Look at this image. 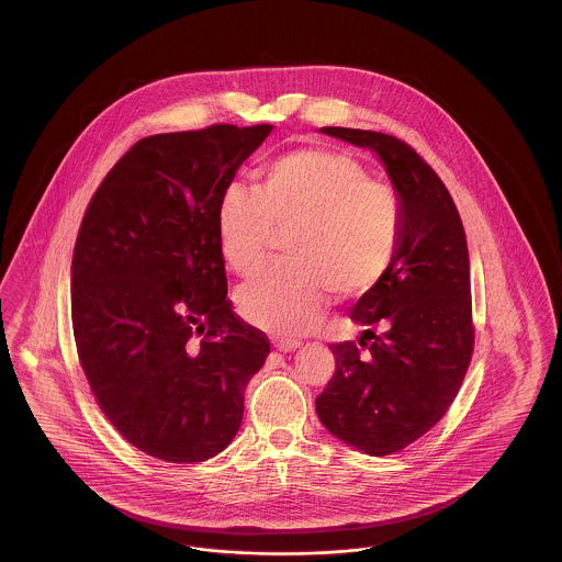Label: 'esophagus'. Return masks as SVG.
I'll return each instance as SVG.
<instances>
[{
	"instance_id": "esophagus-1",
	"label": "esophagus",
	"mask_w": 562,
	"mask_h": 562,
	"mask_svg": "<svg viewBox=\"0 0 562 562\" xmlns=\"http://www.w3.org/2000/svg\"><path fill=\"white\" fill-rule=\"evenodd\" d=\"M276 348L280 351H293L299 348V341H276Z\"/></svg>"
}]
</instances>
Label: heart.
I'll use <instances>...</instances> for the list:
<instances>
[{
    "mask_svg": "<svg viewBox=\"0 0 562 562\" xmlns=\"http://www.w3.org/2000/svg\"><path fill=\"white\" fill-rule=\"evenodd\" d=\"M216 229L225 263L244 278L263 268L276 229H294L293 266L263 271L238 294L246 321L293 337L321 321L328 289L353 296L381 280L398 250L402 204L348 154L299 149L269 161L259 189H223Z\"/></svg>",
    "mask_w": 562,
    "mask_h": 562,
    "instance_id": "obj_1",
    "label": "heart"
}]
</instances>
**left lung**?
Instances as JSON below:
<instances>
[{
    "mask_svg": "<svg viewBox=\"0 0 562 562\" xmlns=\"http://www.w3.org/2000/svg\"><path fill=\"white\" fill-rule=\"evenodd\" d=\"M322 133L369 147L402 204L392 266L349 310L358 344H330L335 374L316 398L322 426L373 457L398 453L454 401L474 351L470 259L461 216L440 177L392 134Z\"/></svg>",
    "mask_w": 562,
    "mask_h": 562,
    "instance_id": "1",
    "label": "left lung"
}]
</instances>
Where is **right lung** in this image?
I'll use <instances>...</instances> for the list:
<instances>
[{
  "instance_id": "right-lung-1",
  "label": "right lung",
  "mask_w": 562,
  "mask_h": 562,
  "mask_svg": "<svg viewBox=\"0 0 562 562\" xmlns=\"http://www.w3.org/2000/svg\"><path fill=\"white\" fill-rule=\"evenodd\" d=\"M273 126L145 136L94 191L74 248L71 322L111 426L168 463H198L238 434L244 390L269 353L234 314L216 211Z\"/></svg>"
}]
</instances>
